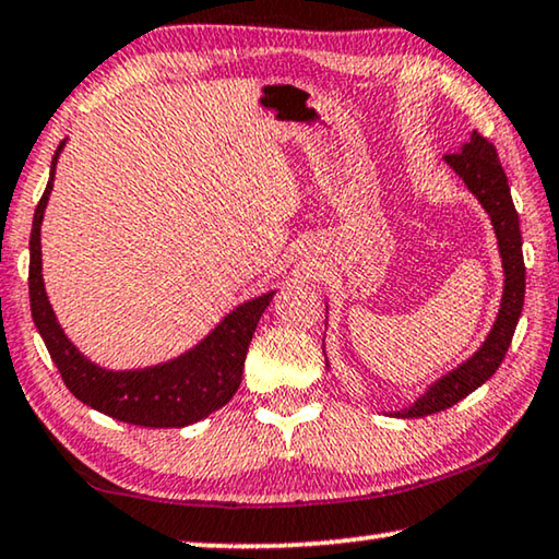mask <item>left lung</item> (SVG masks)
<instances>
[{"label": "left lung", "instance_id": "obj_1", "mask_svg": "<svg viewBox=\"0 0 559 559\" xmlns=\"http://www.w3.org/2000/svg\"><path fill=\"white\" fill-rule=\"evenodd\" d=\"M444 163L460 175L466 190L479 200L485 213L492 221L497 236V251L502 258V301H499L497 319L489 329L487 338L474 352L469 359L462 361L456 369L447 371L439 377L435 384H429L414 404L402 412H394L399 419H419L437 412H444L464 396H469L474 389H479L502 364L507 348L512 344L514 329H518L522 304H524V258H522V233H520V215L514 211L510 186H507V175L499 165L497 150L479 135L477 130L472 132L469 143L460 147V153L444 155ZM326 354V346H323ZM329 369V359H326Z\"/></svg>", "mask_w": 559, "mask_h": 559}]
</instances>
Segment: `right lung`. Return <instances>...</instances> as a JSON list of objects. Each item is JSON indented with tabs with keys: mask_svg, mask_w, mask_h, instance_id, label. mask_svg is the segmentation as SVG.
I'll use <instances>...</instances> for the list:
<instances>
[{
	"mask_svg": "<svg viewBox=\"0 0 559 559\" xmlns=\"http://www.w3.org/2000/svg\"><path fill=\"white\" fill-rule=\"evenodd\" d=\"M67 140L52 157L49 182L41 195L29 236V304L32 319L45 341L49 356L62 373V381L82 404L112 419L135 427H188L207 414L226 406L243 379V364L258 321L276 288L248 298L221 319L205 338H200L186 354L170 361L145 366V369H105L80 352L67 338L49 304L45 278H41V221L55 188V170Z\"/></svg>",
	"mask_w": 559,
	"mask_h": 559,
	"instance_id": "add662e5",
	"label": "right lung"
}]
</instances>
